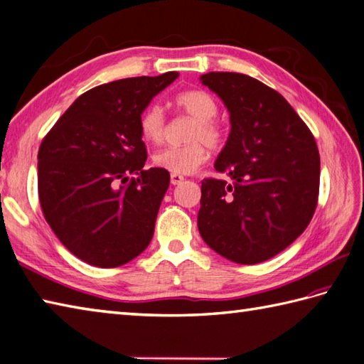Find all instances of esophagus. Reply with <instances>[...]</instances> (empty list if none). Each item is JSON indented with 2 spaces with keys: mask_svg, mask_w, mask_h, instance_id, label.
I'll return each mask as SVG.
<instances>
[{
  "mask_svg": "<svg viewBox=\"0 0 364 364\" xmlns=\"http://www.w3.org/2000/svg\"><path fill=\"white\" fill-rule=\"evenodd\" d=\"M183 181H184V176L183 175H178V173L170 175V183H172L173 186H176V184H180Z\"/></svg>",
  "mask_w": 364,
  "mask_h": 364,
  "instance_id": "obj_1",
  "label": "esophagus"
}]
</instances>
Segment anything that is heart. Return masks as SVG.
Instances as JSON below:
<instances>
[{
  "mask_svg": "<svg viewBox=\"0 0 364 364\" xmlns=\"http://www.w3.org/2000/svg\"><path fill=\"white\" fill-rule=\"evenodd\" d=\"M176 111L192 119L186 134L188 144L168 146L153 154V164L178 175H188L206 162L208 149L219 150L227 141L222 123L215 119L219 112L218 102L206 90L191 89L176 94L173 98ZM139 131L150 144H162L167 134L166 115L158 105L146 106L139 115Z\"/></svg>",
  "mask_w": 364,
  "mask_h": 364,
  "instance_id": "heart-1",
  "label": "heart"
}]
</instances>
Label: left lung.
Returning a JSON list of instances; mask_svg holds the SVG:
<instances>
[{
  "mask_svg": "<svg viewBox=\"0 0 364 364\" xmlns=\"http://www.w3.org/2000/svg\"><path fill=\"white\" fill-rule=\"evenodd\" d=\"M230 111L231 131L205 178L198 231L239 264L275 257L304 233L318 206L321 158L314 136L283 95L249 75L202 76Z\"/></svg>",
  "mask_w": 364,
  "mask_h": 364,
  "instance_id": "left-lung-1",
  "label": "left lung"
}]
</instances>
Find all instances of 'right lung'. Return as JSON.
<instances>
[{"mask_svg":"<svg viewBox=\"0 0 364 364\" xmlns=\"http://www.w3.org/2000/svg\"><path fill=\"white\" fill-rule=\"evenodd\" d=\"M176 72L102 84L75 100L38 149L37 189L45 220L76 258L111 269L150 244L170 183L145 170L139 115Z\"/></svg>","mask_w":364,"mask_h":364,"instance_id":"right-lung-1","label":"right lung"}]
</instances>
